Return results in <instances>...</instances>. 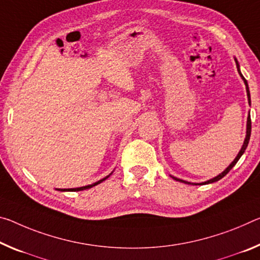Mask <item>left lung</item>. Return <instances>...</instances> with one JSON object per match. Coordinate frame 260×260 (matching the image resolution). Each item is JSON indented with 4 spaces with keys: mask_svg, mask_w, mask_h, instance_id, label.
I'll use <instances>...</instances> for the list:
<instances>
[{
    "mask_svg": "<svg viewBox=\"0 0 260 260\" xmlns=\"http://www.w3.org/2000/svg\"><path fill=\"white\" fill-rule=\"evenodd\" d=\"M235 62H236V66H237V72H238V74H240V76L242 77V80H243V82H244V84H245L246 96H248L249 105H251V97H250V90H249L248 82H246V80L244 78V76L242 75V73H241V68H240V63H238V61H237L236 57H235ZM250 137H251V118H250V112H249L248 120H246V135H245L244 142H243V146H242V148H241L240 152H238L237 156H236V157H235V159L233 160V162L229 164V167H226V169H225V170H224L223 172H221L220 175H217L216 177H214V178H212V179L206 180V182H204V183H191V182H186V180H183V179L177 178V177H174V176H171V177H172V178H174L175 180H178V182H180V183H185V184H188V185H205V184H211V183H214V182H217V180H220L221 178H223V177H224L226 174H228V172H229L230 170H232V169L235 167V164H236V163L238 162V159L241 158V156H242L243 154H244V151H245V149H246V147H248V145H249Z\"/></svg>",
    "mask_w": 260,
    "mask_h": 260,
    "instance_id": "left-lung-1",
    "label": "left lung"
}]
</instances>
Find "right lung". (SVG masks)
<instances>
[{
    "mask_svg": "<svg viewBox=\"0 0 260 260\" xmlns=\"http://www.w3.org/2000/svg\"><path fill=\"white\" fill-rule=\"evenodd\" d=\"M113 172V171H112ZM112 172H111V174L109 175V176H106V177H104V178L103 179H100L98 180V182H96V183H93V184H90V185H86V186H82V187H75V188H56L57 191H61V192H77V191H83V189H88V188H91L92 186H96V185H98V184H101L102 182H104L105 179H108L109 177L112 175Z\"/></svg>",
    "mask_w": 260,
    "mask_h": 260,
    "instance_id": "right-lung-1",
    "label": "right lung"
}]
</instances>
